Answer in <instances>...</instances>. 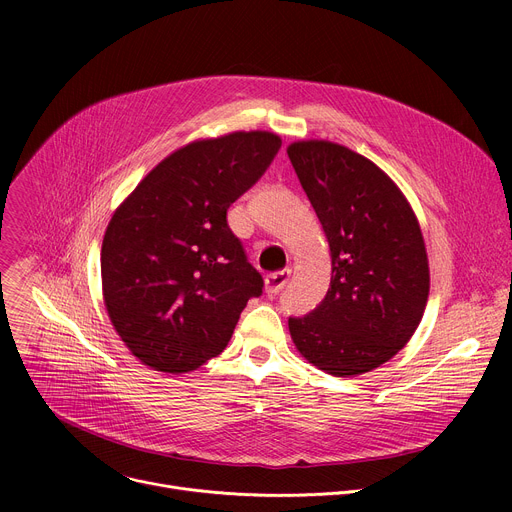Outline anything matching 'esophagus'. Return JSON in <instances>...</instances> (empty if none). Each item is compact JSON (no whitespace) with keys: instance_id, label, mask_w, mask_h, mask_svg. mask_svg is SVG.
Returning <instances> with one entry per match:
<instances>
[{"instance_id":"obj_1","label":"esophagus","mask_w":512,"mask_h":512,"mask_svg":"<svg viewBox=\"0 0 512 512\" xmlns=\"http://www.w3.org/2000/svg\"><path fill=\"white\" fill-rule=\"evenodd\" d=\"M289 269H283V271H275V273H269L265 277V291L267 296H277L279 291L285 287L287 279H289Z\"/></svg>"}]
</instances>
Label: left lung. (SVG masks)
Masks as SVG:
<instances>
[{
	"label": "left lung",
	"instance_id": "1",
	"mask_svg": "<svg viewBox=\"0 0 512 512\" xmlns=\"http://www.w3.org/2000/svg\"><path fill=\"white\" fill-rule=\"evenodd\" d=\"M287 156L332 257L326 298L306 316H289L291 338L334 377L369 373L421 322L429 267L419 223L393 180L344 145L298 141Z\"/></svg>",
	"mask_w": 512,
	"mask_h": 512
}]
</instances>
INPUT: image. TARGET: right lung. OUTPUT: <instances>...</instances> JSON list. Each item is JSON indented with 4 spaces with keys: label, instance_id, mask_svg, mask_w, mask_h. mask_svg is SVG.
I'll return each instance as SVG.
<instances>
[{
    "label": "right lung",
    "instance_id": "obj_1",
    "mask_svg": "<svg viewBox=\"0 0 512 512\" xmlns=\"http://www.w3.org/2000/svg\"><path fill=\"white\" fill-rule=\"evenodd\" d=\"M279 148L267 131L194 141L115 210L101 249L103 296L115 330L143 364L164 373L198 369L225 350L247 302L263 294L227 210Z\"/></svg>",
    "mask_w": 512,
    "mask_h": 512
}]
</instances>
